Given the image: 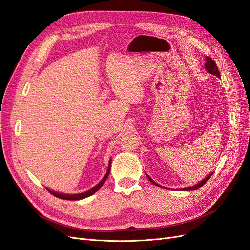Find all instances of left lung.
Masks as SVG:
<instances>
[{"label":"left lung","mask_w":250,"mask_h":250,"mask_svg":"<svg viewBox=\"0 0 250 250\" xmlns=\"http://www.w3.org/2000/svg\"><path fill=\"white\" fill-rule=\"evenodd\" d=\"M207 63H206V69L208 70V72H209L210 74H213V75H215V76H217L218 78H220V73H219V71H218V67H217V65H216V63H215V62L213 59H211L210 57H207ZM213 175V173H210L209 175L208 176V177H206L204 178L203 180H201L199 184H197V185H195V186H193V187H191V188H185L186 191H194V190H197V188H201L204 184L207 183V181L210 178V176ZM148 178H149V180L151 181V183L152 184H154V185H156V186H158L156 183H154V181L151 179L149 176H148Z\"/></svg>","instance_id":"1"}]
</instances>
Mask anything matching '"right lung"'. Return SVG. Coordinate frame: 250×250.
<instances>
[{
  "instance_id": "obj_1",
  "label": "right lung",
  "mask_w": 250,
  "mask_h": 250,
  "mask_svg": "<svg viewBox=\"0 0 250 250\" xmlns=\"http://www.w3.org/2000/svg\"><path fill=\"white\" fill-rule=\"evenodd\" d=\"M109 171H110V162H109V166H108V170L106 172V174H105V176L103 177V179L100 181L99 184H98L95 188H93L92 190H89L87 192H84V193H81V194H73V195H69V194H60V193H56V192H53V191H50L48 188V191L55 196V197L57 198H60V199H64V200H79V199H83V198H86L88 197V196L93 195L94 193H96L99 188L103 186V184L105 183V180H106V178L108 177V174H109Z\"/></svg>"
}]
</instances>
